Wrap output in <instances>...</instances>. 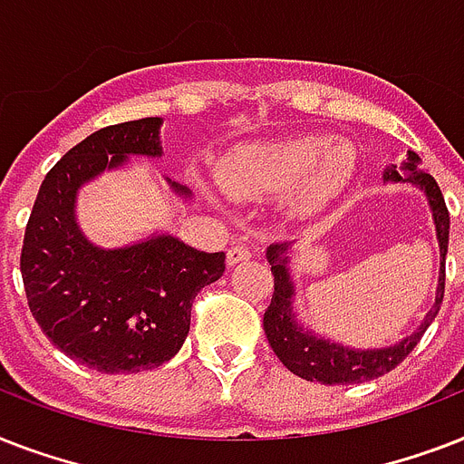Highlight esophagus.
I'll return each instance as SVG.
<instances>
[{"instance_id": "34e87169", "label": "esophagus", "mask_w": 464, "mask_h": 464, "mask_svg": "<svg viewBox=\"0 0 464 464\" xmlns=\"http://www.w3.org/2000/svg\"><path fill=\"white\" fill-rule=\"evenodd\" d=\"M250 257H253V255H250V250H247L246 246H233L228 247V253H226V265H228V267H236V265L247 262Z\"/></svg>"}]
</instances>
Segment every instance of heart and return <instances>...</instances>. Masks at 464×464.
<instances>
[{
    "label": "heart",
    "instance_id": "obj_1",
    "mask_svg": "<svg viewBox=\"0 0 464 464\" xmlns=\"http://www.w3.org/2000/svg\"><path fill=\"white\" fill-rule=\"evenodd\" d=\"M353 163L356 156L349 144L305 134L233 151L218 168V180L236 197L294 195L298 211L315 214L342 195L352 180Z\"/></svg>",
    "mask_w": 464,
    "mask_h": 464
}]
</instances>
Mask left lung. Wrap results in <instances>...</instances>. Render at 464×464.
Segmentation results:
<instances>
[{
    "instance_id": "8db88e82",
    "label": "left lung",
    "mask_w": 464,
    "mask_h": 464,
    "mask_svg": "<svg viewBox=\"0 0 464 464\" xmlns=\"http://www.w3.org/2000/svg\"><path fill=\"white\" fill-rule=\"evenodd\" d=\"M421 159L414 151H407V160L402 166H388L382 170L385 182H410L414 188L424 192L426 202L431 207L433 226H436V240L440 250V269L439 286H436V301L431 310L426 313L417 330L407 334L404 339L381 349H356L346 346L342 342H334L330 337L315 334L313 330L304 327L296 315L294 301H296V284L291 276V246L294 243H275L267 247V262L272 265L275 275V294L272 304L265 310V334L269 339V346L275 349L284 366L291 373L305 381L323 382V385H352V382H363L381 378L390 373L397 363L407 359V353L419 344V339L429 330L433 317L439 315L440 304H443V291H446V255H448V233H450V217H448L446 199L440 195L439 182L431 175L419 168ZM407 172V176H402Z\"/></svg>"
}]
</instances>
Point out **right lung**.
<instances>
[{
    "instance_id": "1",
    "label": "right lung",
    "mask_w": 464,
    "mask_h": 464,
    "mask_svg": "<svg viewBox=\"0 0 464 464\" xmlns=\"http://www.w3.org/2000/svg\"><path fill=\"white\" fill-rule=\"evenodd\" d=\"M160 118L111 125L69 149L33 204L21 250L25 298L60 352L101 373H137L166 363L189 332L197 291L221 279L224 253H202L170 233L101 247L76 221L83 185L132 156L159 159ZM175 195L188 188L166 178Z\"/></svg>"
}]
</instances>
